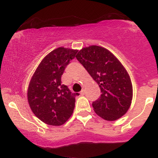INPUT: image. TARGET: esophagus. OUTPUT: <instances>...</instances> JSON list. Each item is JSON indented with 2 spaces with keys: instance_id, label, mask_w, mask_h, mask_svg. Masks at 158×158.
<instances>
[{
  "instance_id": "34e87169",
  "label": "esophagus",
  "mask_w": 158,
  "mask_h": 158,
  "mask_svg": "<svg viewBox=\"0 0 158 158\" xmlns=\"http://www.w3.org/2000/svg\"><path fill=\"white\" fill-rule=\"evenodd\" d=\"M85 90H84V89H82V90H81L80 94H81V96H83V95H85Z\"/></svg>"
}]
</instances>
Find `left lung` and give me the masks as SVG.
I'll use <instances>...</instances> for the list:
<instances>
[{
	"label": "left lung",
	"mask_w": 158,
	"mask_h": 158,
	"mask_svg": "<svg viewBox=\"0 0 158 158\" xmlns=\"http://www.w3.org/2000/svg\"><path fill=\"white\" fill-rule=\"evenodd\" d=\"M101 90V96L92 103L98 116L108 121L117 120L129 109L133 97L131 78L112 52L92 45L76 56Z\"/></svg>",
	"instance_id": "obj_1"
}]
</instances>
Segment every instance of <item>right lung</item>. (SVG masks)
I'll list each match as a JSON object with an SVG mask.
<instances>
[{
	"label": "right lung",
	"mask_w": 158,
	"mask_h": 158,
	"mask_svg": "<svg viewBox=\"0 0 158 158\" xmlns=\"http://www.w3.org/2000/svg\"><path fill=\"white\" fill-rule=\"evenodd\" d=\"M77 50L59 48L48 54L32 77L27 99L32 111L48 125L59 126L68 121L73 112L75 97L67 85L61 84V75Z\"/></svg>",
	"instance_id": "1"
}]
</instances>
